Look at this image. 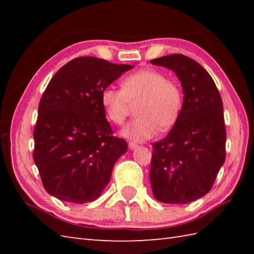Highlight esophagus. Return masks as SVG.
Wrapping results in <instances>:
<instances>
[{
    "mask_svg": "<svg viewBox=\"0 0 254 254\" xmlns=\"http://www.w3.org/2000/svg\"><path fill=\"white\" fill-rule=\"evenodd\" d=\"M136 147H137V145L135 143H132V142L128 143V148L130 149H135Z\"/></svg>",
    "mask_w": 254,
    "mask_h": 254,
    "instance_id": "1",
    "label": "esophagus"
}]
</instances>
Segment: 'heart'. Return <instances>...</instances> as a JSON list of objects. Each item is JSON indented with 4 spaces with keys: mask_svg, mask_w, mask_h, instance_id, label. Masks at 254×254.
Returning <instances> with one entry per match:
<instances>
[{
    "mask_svg": "<svg viewBox=\"0 0 254 254\" xmlns=\"http://www.w3.org/2000/svg\"><path fill=\"white\" fill-rule=\"evenodd\" d=\"M101 104L108 119L120 126L136 106L135 120L127 123L121 134L135 142H143L156 133L175 126L183 105V91L175 80L155 68L128 75L122 80L121 90L107 87L101 93Z\"/></svg>",
    "mask_w": 254,
    "mask_h": 254,
    "instance_id": "1",
    "label": "heart"
}]
</instances>
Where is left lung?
I'll list each match as a JSON object with an SVG mask.
<instances>
[{
    "mask_svg": "<svg viewBox=\"0 0 254 254\" xmlns=\"http://www.w3.org/2000/svg\"><path fill=\"white\" fill-rule=\"evenodd\" d=\"M150 63L172 69L185 95L171 131L153 144L150 185L158 201L187 204L210 191L225 163L222 97L206 69L191 58L170 55Z\"/></svg>",
    "mask_w": 254,
    "mask_h": 254,
    "instance_id": "left-lung-1",
    "label": "left lung"
}]
</instances>
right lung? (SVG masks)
<instances>
[{"mask_svg": "<svg viewBox=\"0 0 254 254\" xmlns=\"http://www.w3.org/2000/svg\"><path fill=\"white\" fill-rule=\"evenodd\" d=\"M95 57L73 59L42 95L34 130V161L46 191L84 204L100 196L127 143L113 136L101 93L131 69Z\"/></svg>", "mask_w": 254, "mask_h": 254, "instance_id": "obj_1", "label": "right lung"}]
</instances>
